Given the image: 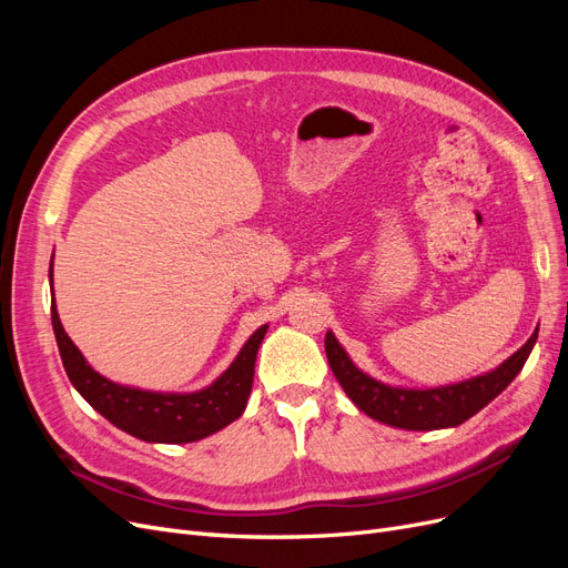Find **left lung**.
<instances>
[{"mask_svg": "<svg viewBox=\"0 0 568 568\" xmlns=\"http://www.w3.org/2000/svg\"><path fill=\"white\" fill-rule=\"evenodd\" d=\"M536 338L538 329L530 334L517 353L488 374L426 390L395 388L372 379L369 374L353 365V359L341 348L332 332L324 336V351L338 384L365 415L388 426L407 428V432H432V428H448L467 422L478 409H484L493 398H497L521 372L532 346H536Z\"/></svg>", "mask_w": 568, "mask_h": 568, "instance_id": "obj_1", "label": "left lung"}]
</instances>
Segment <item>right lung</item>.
I'll return each mask as SVG.
<instances>
[{
  "label": "right lung",
  "mask_w": 568,
  "mask_h": 568,
  "mask_svg": "<svg viewBox=\"0 0 568 568\" xmlns=\"http://www.w3.org/2000/svg\"><path fill=\"white\" fill-rule=\"evenodd\" d=\"M51 324L68 379L82 398L111 424L149 443H194L242 417L253 386L255 355L267 332V326H261L227 372L220 374L209 388L196 393H153L113 384L94 372L63 332L54 305H51Z\"/></svg>",
  "instance_id": "add662e5"
}]
</instances>
